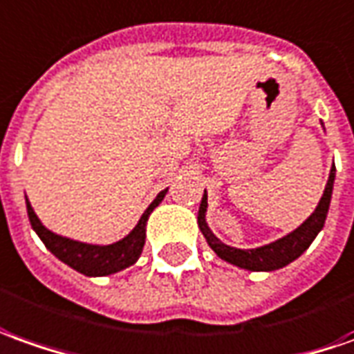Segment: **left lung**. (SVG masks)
Masks as SVG:
<instances>
[{
  "label": "left lung",
  "mask_w": 354,
  "mask_h": 354,
  "mask_svg": "<svg viewBox=\"0 0 354 354\" xmlns=\"http://www.w3.org/2000/svg\"><path fill=\"white\" fill-rule=\"evenodd\" d=\"M322 127H324V123H322ZM333 183H335V165H331L330 177H328V183H326L324 194H322L318 206H316V209L312 212L310 216L304 219L299 227L293 229L291 233H287V235L277 239L274 243L262 245V247L235 248L221 243L212 233L208 221H206V212H208V194H206V191H204L201 208H198V227H201V233L206 239L209 248L221 260L237 266V268H243V270H248V272H274V270L285 268L287 264H291L293 260H297L306 248L310 247L312 241L320 233L324 223H326L328 209H330Z\"/></svg>",
  "instance_id": "8db88e82"
}]
</instances>
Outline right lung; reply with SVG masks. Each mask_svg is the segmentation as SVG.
<instances>
[{
    "instance_id": "obj_1",
    "label": "right lung",
    "mask_w": 354,
    "mask_h": 354,
    "mask_svg": "<svg viewBox=\"0 0 354 354\" xmlns=\"http://www.w3.org/2000/svg\"><path fill=\"white\" fill-rule=\"evenodd\" d=\"M167 194V189L162 191L152 204L145 209L133 231L119 239L111 245H92V243H80L75 239L57 235L44 225L40 218L34 214L30 202L26 198V212L30 225L36 231V235L42 239L46 248L50 250L55 258H59L63 264H67L79 274L88 275V277H102V275H111L133 266L142 254V248L146 243V221L150 218L156 206H160Z\"/></svg>"
}]
</instances>
